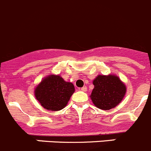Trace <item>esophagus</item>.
<instances>
[{
	"label": "esophagus",
	"mask_w": 151,
	"mask_h": 151,
	"mask_svg": "<svg viewBox=\"0 0 151 151\" xmlns=\"http://www.w3.org/2000/svg\"><path fill=\"white\" fill-rule=\"evenodd\" d=\"M87 89H88V88H87L86 86H84L82 87V88H80V90H81V91H87Z\"/></svg>",
	"instance_id": "esophagus-1"
}]
</instances>
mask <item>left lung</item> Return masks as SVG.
I'll return each instance as SVG.
<instances>
[{"label":"left lung","instance_id":"left-lung-1","mask_svg":"<svg viewBox=\"0 0 151 151\" xmlns=\"http://www.w3.org/2000/svg\"><path fill=\"white\" fill-rule=\"evenodd\" d=\"M93 84L91 98L97 108L109 110L121 103L126 93V86L116 76H98Z\"/></svg>","mask_w":151,"mask_h":151}]
</instances>
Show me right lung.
<instances>
[{
	"label": "right lung",
	"mask_w": 151,
	"mask_h": 151,
	"mask_svg": "<svg viewBox=\"0 0 151 151\" xmlns=\"http://www.w3.org/2000/svg\"><path fill=\"white\" fill-rule=\"evenodd\" d=\"M75 91L74 85L59 76L44 78L35 90V96L47 110L59 111L66 106Z\"/></svg>",
	"instance_id": "right-lung-1"
}]
</instances>
